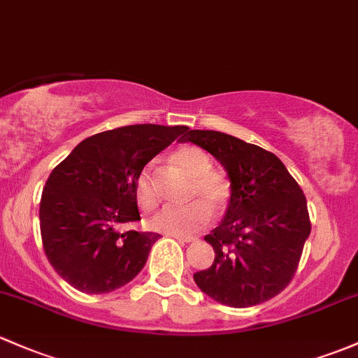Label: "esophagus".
I'll return each mask as SVG.
<instances>
[{
	"label": "esophagus",
	"instance_id": "1",
	"mask_svg": "<svg viewBox=\"0 0 358 358\" xmlns=\"http://www.w3.org/2000/svg\"><path fill=\"white\" fill-rule=\"evenodd\" d=\"M174 237L176 241H179V242H193V241H196L194 237H191V236H172Z\"/></svg>",
	"mask_w": 358,
	"mask_h": 358
}]
</instances>
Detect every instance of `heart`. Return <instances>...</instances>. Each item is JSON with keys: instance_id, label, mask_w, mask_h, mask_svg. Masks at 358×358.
Wrapping results in <instances>:
<instances>
[{"instance_id": "1", "label": "heart", "mask_w": 358, "mask_h": 358, "mask_svg": "<svg viewBox=\"0 0 358 358\" xmlns=\"http://www.w3.org/2000/svg\"><path fill=\"white\" fill-rule=\"evenodd\" d=\"M171 160L191 178L189 198L199 199L186 206H165L150 218V227L157 232L186 236L206 225V222L210 220L209 204L215 210L224 208L230 198V186L224 176L211 172V160L205 150L198 147H180L172 153ZM134 196L141 210H153L159 203V194H157L150 169H143L138 176ZM205 201L209 203L208 206Z\"/></svg>"}]
</instances>
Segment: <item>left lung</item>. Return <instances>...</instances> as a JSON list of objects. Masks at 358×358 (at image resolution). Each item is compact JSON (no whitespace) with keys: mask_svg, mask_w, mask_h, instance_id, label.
I'll list each match as a JSON object with an SVG mask.
<instances>
[{"mask_svg":"<svg viewBox=\"0 0 358 358\" xmlns=\"http://www.w3.org/2000/svg\"><path fill=\"white\" fill-rule=\"evenodd\" d=\"M182 141L210 152L227 171L224 220L205 241L215 251L196 285L229 307H251L278 295L294 278L310 234L307 201L275 153L230 134L191 129Z\"/></svg>","mask_w":358,"mask_h":358,"instance_id":"left-lung-1","label":"left lung"}]
</instances>
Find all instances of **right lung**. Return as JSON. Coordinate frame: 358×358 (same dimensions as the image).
Masks as SVG:
<instances>
[{
	"label": "right lung",
	"instance_id": "add662e5",
	"mask_svg": "<svg viewBox=\"0 0 358 358\" xmlns=\"http://www.w3.org/2000/svg\"><path fill=\"white\" fill-rule=\"evenodd\" d=\"M187 129L133 124L97 133L56 165L39 218L45 256L64 282L85 294H109L143 270L160 234L122 232L121 225L140 220V172Z\"/></svg>",
	"mask_w": 358,
	"mask_h": 358
}]
</instances>
